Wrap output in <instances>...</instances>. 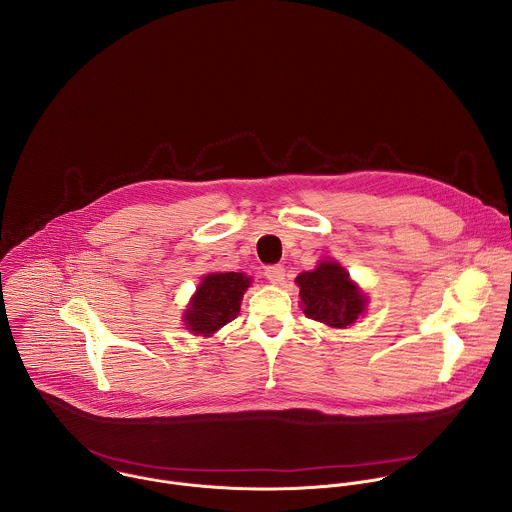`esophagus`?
<instances>
[{
  "label": "esophagus",
  "mask_w": 512,
  "mask_h": 512,
  "mask_svg": "<svg viewBox=\"0 0 512 512\" xmlns=\"http://www.w3.org/2000/svg\"><path fill=\"white\" fill-rule=\"evenodd\" d=\"M264 276L272 282V284H282L284 278H286V268L282 264H272V266H266L264 270Z\"/></svg>",
  "instance_id": "1"
}]
</instances>
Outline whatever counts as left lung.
Segmentation results:
<instances>
[{
  "label": "left lung",
  "mask_w": 512,
  "mask_h": 512,
  "mask_svg": "<svg viewBox=\"0 0 512 512\" xmlns=\"http://www.w3.org/2000/svg\"><path fill=\"white\" fill-rule=\"evenodd\" d=\"M303 313L329 327H349L365 311V295L337 262H321L297 276Z\"/></svg>",
  "instance_id": "1"
}]
</instances>
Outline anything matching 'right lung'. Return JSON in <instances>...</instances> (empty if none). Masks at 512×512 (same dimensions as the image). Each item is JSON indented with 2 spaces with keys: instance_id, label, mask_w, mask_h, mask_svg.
Instances as JSON below:
<instances>
[{
  "instance_id": "add662e5",
  "label": "right lung",
  "mask_w": 512,
  "mask_h": 512,
  "mask_svg": "<svg viewBox=\"0 0 512 512\" xmlns=\"http://www.w3.org/2000/svg\"><path fill=\"white\" fill-rule=\"evenodd\" d=\"M250 286V278L240 272L209 274L195 293L189 309L185 311V323L195 335L209 337L226 323L236 319L240 311V299Z\"/></svg>"
}]
</instances>
